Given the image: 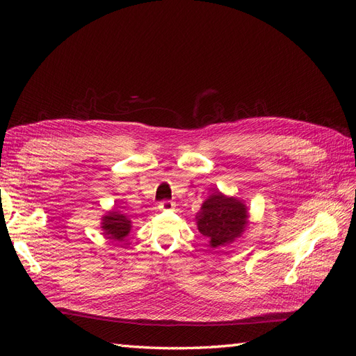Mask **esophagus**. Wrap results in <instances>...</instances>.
<instances>
[{"label": "esophagus", "mask_w": 356, "mask_h": 356, "mask_svg": "<svg viewBox=\"0 0 356 356\" xmlns=\"http://www.w3.org/2000/svg\"><path fill=\"white\" fill-rule=\"evenodd\" d=\"M175 208V203L170 202V200H165L159 203V211H172Z\"/></svg>", "instance_id": "1"}]
</instances>
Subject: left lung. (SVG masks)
Listing matches in <instances>:
<instances>
[{"label": "left lung", "mask_w": 356, "mask_h": 356, "mask_svg": "<svg viewBox=\"0 0 356 356\" xmlns=\"http://www.w3.org/2000/svg\"><path fill=\"white\" fill-rule=\"evenodd\" d=\"M196 224L211 248H222L243 234L250 225V212L243 200L217 190L202 203Z\"/></svg>", "instance_id": "left-lung-1"}]
</instances>
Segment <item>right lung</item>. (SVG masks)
<instances>
[{
	"label": "right lung",
	"instance_id": "obj_1",
	"mask_svg": "<svg viewBox=\"0 0 356 356\" xmlns=\"http://www.w3.org/2000/svg\"><path fill=\"white\" fill-rule=\"evenodd\" d=\"M101 229L105 238L115 242H123L126 236H129L132 230V221L127 215L114 208L102 215Z\"/></svg>",
	"mask_w": 356,
	"mask_h": 356
}]
</instances>
